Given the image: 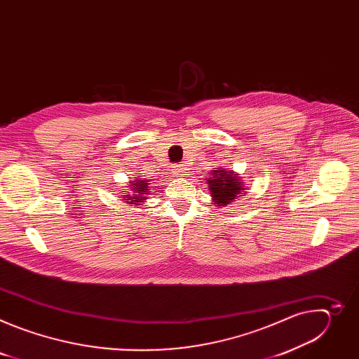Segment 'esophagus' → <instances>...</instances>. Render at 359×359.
Masks as SVG:
<instances>
[{
    "instance_id": "esophagus-1",
    "label": "esophagus",
    "mask_w": 359,
    "mask_h": 359,
    "mask_svg": "<svg viewBox=\"0 0 359 359\" xmlns=\"http://www.w3.org/2000/svg\"><path fill=\"white\" fill-rule=\"evenodd\" d=\"M186 170H187V168H186L184 165H176V166H173V169H172V172H173L176 176L184 175Z\"/></svg>"
}]
</instances>
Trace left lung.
Here are the masks:
<instances>
[{"label":"left lung","mask_w":359,"mask_h":359,"mask_svg":"<svg viewBox=\"0 0 359 359\" xmlns=\"http://www.w3.org/2000/svg\"><path fill=\"white\" fill-rule=\"evenodd\" d=\"M208 184L213 201L217 206H226V204L233 203L234 198L245 190L241 179L234 172L223 168H217L212 172V177L208 180Z\"/></svg>","instance_id":"left-lung-1"}]
</instances>
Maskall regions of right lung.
Masks as SVG:
<instances>
[{"label": "right lung", "mask_w": 359, "mask_h": 359, "mask_svg": "<svg viewBox=\"0 0 359 359\" xmlns=\"http://www.w3.org/2000/svg\"><path fill=\"white\" fill-rule=\"evenodd\" d=\"M150 183H147V180H142V179H136L133 182H130V191L128 194H123L125 198L123 200H132V204H140L143 203V200H146V196L149 194V190H151V187H149Z\"/></svg>", "instance_id": "add662e5"}]
</instances>
